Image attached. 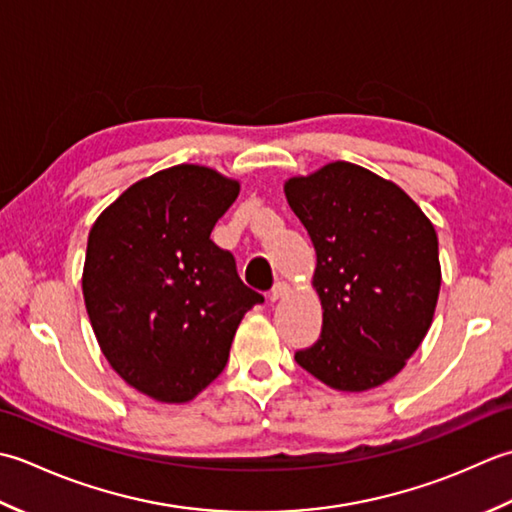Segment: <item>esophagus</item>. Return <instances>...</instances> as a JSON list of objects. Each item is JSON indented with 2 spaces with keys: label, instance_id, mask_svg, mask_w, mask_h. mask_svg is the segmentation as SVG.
I'll list each match as a JSON object with an SVG mask.
<instances>
[{
  "label": "esophagus",
  "instance_id": "esophagus-1",
  "mask_svg": "<svg viewBox=\"0 0 512 512\" xmlns=\"http://www.w3.org/2000/svg\"><path fill=\"white\" fill-rule=\"evenodd\" d=\"M287 291H289V287L285 283H276L269 291V302H278L280 298H285Z\"/></svg>",
  "mask_w": 512,
  "mask_h": 512
}]
</instances>
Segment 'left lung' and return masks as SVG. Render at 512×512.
Listing matches in <instances>:
<instances>
[{"instance_id": "1", "label": "left lung", "mask_w": 512, "mask_h": 512, "mask_svg": "<svg viewBox=\"0 0 512 512\" xmlns=\"http://www.w3.org/2000/svg\"><path fill=\"white\" fill-rule=\"evenodd\" d=\"M316 249L320 338L296 362L327 387L367 391L420 347L440 294L429 218L398 185L347 161L285 183Z\"/></svg>"}]
</instances>
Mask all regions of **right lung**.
Returning a JSON list of instances; mask_svg holds the SVG:
<instances>
[{
    "instance_id": "right-lung-1",
    "label": "right lung",
    "mask_w": 512,
    "mask_h": 512,
    "mask_svg": "<svg viewBox=\"0 0 512 512\" xmlns=\"http://www.w3.org/2000/svg\"><path fill=\"white\" fill-rule=\"evenodd\" d=\"M236 196V181L176 165L128 187L90 229V325L112 369L154 400L187 402L216 380L238 322L265 302L210 238Z\"/></svg>"
}]
</instances>
